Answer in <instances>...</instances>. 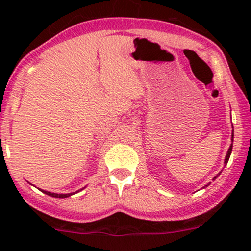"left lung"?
<instances>
[{"mask_svg": "<svg viewBox=\"0 0 251 251\" xmlns=\"http://www.w3.org/2000/svg\"><path fill=\"white\" fill-rule=\"evenodd\" d=\"M234 128V127H232ZM232 143H234V129H232V134H231V145H230V148H229V150H227V152H226V159H224V164H227V160H229V158H230V154H231V151H232ZM218 175H221V172ZM218 175L216 176V177H218ZM216 177L214 178V179H216ZM209 185V184H208ZM208 185H205V186H208Z\"/></svg>", "mask_w": 251, "mask_h": 251, "instance_id": "8db88e82", "label": "left lung"}]
</instances>
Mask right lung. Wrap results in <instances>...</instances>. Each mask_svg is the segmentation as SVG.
I'll return each mask as SVG.
<instances>
[{
  "instance_id": "1",
  "label": "right lung",
  "mask_w": 251,
  "mask_h": 251,
  "mask_svg": "<svg viewBox=\"0 0 251 251\" xmlns=\"http://www.w3.org/2000/svg\"><path fill=\"white\" fill-rule=\"evenodd\" d=\"M83 189H85V188H83ZM39 190H40V191H42L43 194H46V195H48V196H51V197H55V198H67V197H70V196L75 194V192H71V194H55V192L46 191V190H42V189H39ZM76 192H79V190H77Z\"/></svg>"
}]
</instances>
